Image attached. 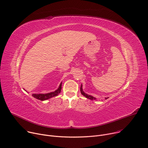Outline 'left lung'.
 <instances>
[{"instance_id": "1", "label": "left lung", "mask_w": 148, "mask_h": 148, "mask_svg": "<svg viewBox=\"0 0 148 148\" xmlns=\"http://www.w3.org/2000/svg\"><path fill=\"white\" fill-rule=\"evenodd\" d=\"M80 91H81V94H82L83 96L86 97L87 98H88V99H91V100H95V99H96V98H95V97H92V95H88V94H86V93H85V92H84V91H83V90H82V84H81V87H80ZM108 97L105 98V99H108Z\"/></svg>"}]
</instances>
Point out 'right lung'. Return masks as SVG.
<instances>
[{
    "label": "right lung",
    "instance_id": "obj_1",
    "mask_svg": "<svg viewBox=\"0 0 148 148\" xmlns=\"http://www.w3.org/2000/svg\"><path fill=\"white\" fill-rule=\"evenodd\" d=\"M61 86H62V82L60 83L58 88L56 91H54L53 92H51L46 93V94H33L32 96L34 98L37 99L41 100V101L47 100V99H50V98H52L53 97L58 95L60 93V92H61ZM25 91H26V90H25Z\"/></svg>",
    "mask_w": 148,
    "mask_h": 148
}]
</instances>
